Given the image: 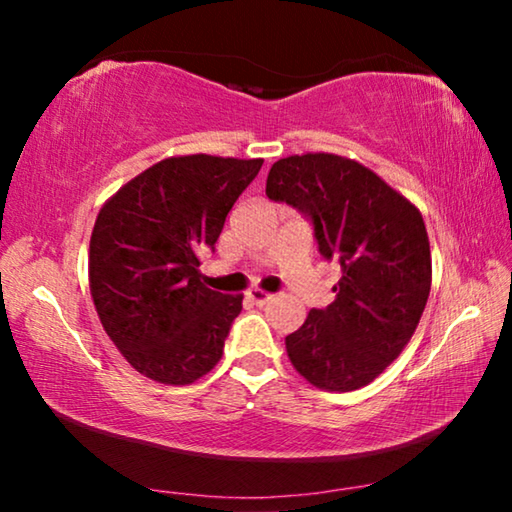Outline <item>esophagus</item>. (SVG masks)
Segmentation results:
<instances>
[{
  "label": "esophagus",
  "instance_id": "esophagus-1",
  "mask_svg": "<svg viewBox=\"0 0 512 512\" xmlns=\"http://www.w3.org/2000/svg\"><path fill=\"white\" fill-rule=\"evenodd\" d=\"M248 298L253 300L257 307H264V305H268V302L273 300L271 293H266V291H259V289H250V291H248Z\"/></svg>",
  "mask_w": 512,
  "mask_h": 512
}]
</instances>
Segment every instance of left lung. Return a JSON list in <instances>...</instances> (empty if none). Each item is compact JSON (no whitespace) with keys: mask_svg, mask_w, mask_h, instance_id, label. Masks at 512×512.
Masks as SVG:
<instances>
[{"mask_svg":"<svg viewBox=\"0 0 512 512\" xmlns=\"http://www.w3.org/2000/svg\"><path fill=\"white\" fill-rule=\"evenodd\" d=\"M266 196L314 228L318 253L341 266L336 298L289 334V359L325 391H357L411 341L431 289L422 214L363 164L332 153L277 160Z\"/></svg>","mask_w":512,"mask_h":512,"instance_id":"8db88e82","label":"left lung"}]
</instances>
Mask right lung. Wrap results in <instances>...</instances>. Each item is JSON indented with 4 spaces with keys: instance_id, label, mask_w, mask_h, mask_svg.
Listing matches in <instances>:
<instances>
[{
    "instance_id": "add662e5",
    "label": "right lung",
    "mask_w": 512,
    "mask_h": 512,
    "mask_svg": "<svg viewBox=\"0 0 512 512\" xmlns=\"http://www.w3.org/2000/svg\"><path fill=\"white\" fill-rule=\"evenodd\" d=\"M264 160L183 155L126 183L90 239V291L106 334L160 384H192L219 363L241 296L205 287L201 253Z\"/></svg>"
}]
</instances>
